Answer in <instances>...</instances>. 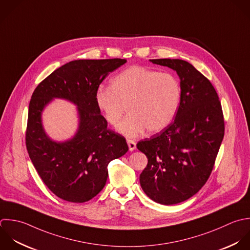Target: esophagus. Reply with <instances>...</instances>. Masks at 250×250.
Returning a JSON list of instances; mask_svg holds the SVG:
<instances>
[{
	"instance_id": "obj_1",
	"label": "esophagus",
	"mask_w": 250,
	"mask_h": 250,
	"mask_svg": "<svg viewBox=\"0 0 250 250\" xmlns=\"http://www.w3.org/2000/svg\"><path fill=\"white\" fill-rule=\"evenodd\" d=\"M126 142H127V145H128V149H129V151H134L135 150V148H136V143L133 141V140H130V139H127L126 140Z\"/></svg>"
}]
</instances>
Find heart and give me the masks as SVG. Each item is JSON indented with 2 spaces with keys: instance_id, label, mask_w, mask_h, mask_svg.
Instances as JSON below:
<instances>
[{
  "instance_id": "obj_1",
  "label": "heart",
  "mask_w": 250,
  "mask_h": 250,
  "mask_svg": "<svg viewBox=\"0 0 250 250\" xmlns=\"http://www.w3.org/2000/svg\"><path fill=\"white\" fill-rule=\"evenodd\" d=\"M181 98L178 80L169 73H160L142 66H132L117 74L110 87H100L95 94L98 109L113 126L119 125L127 110L129 115L118 130L134 137L147 130L160 132L173 121Z\"/></svg>"
}]
</instances>
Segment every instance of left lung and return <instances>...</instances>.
Masks as SVG:
<instances>
[{"label":"left lung","instance_id":"8db88e82","mask_svg":"<svg viewBox=\"0 0 250 250\" xmlns=\"http://www.w3.org/2000/svg\"><path fill=\"white\" fill-rule=\"evenodd\" d=\"M150 61L174 70L180 79L174 121L136 145L148 159L139 177L142 190L154 202L170 206L190 199L208 181L224 137V119L215 88L191 63Z\"/></svg>","mask_w":250,"mask_h":250}]
</instances>
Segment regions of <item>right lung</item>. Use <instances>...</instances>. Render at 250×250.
<instances>
[{"mask_svg": "<svg viewBox=\"0 0 250 250\" xmlns=\"http://www.w3.org/2000/svg\"><path fill=\"white\" fill-rule=\"evenodd\" d=\"M125 62L120 58L71 61L53 71L32 94L27 151L43 183L64 201L84 203L94 198L106 184L109 163L128 151L125 137L107 128L95 101L102 81ZM53 99L77 107V131L65 142L51 140L42 125V112Z\"/></svg>", "mask_w": 250, "mask_h": 250, "instance_id": "1", "label": "right lung"}]
</instances>
